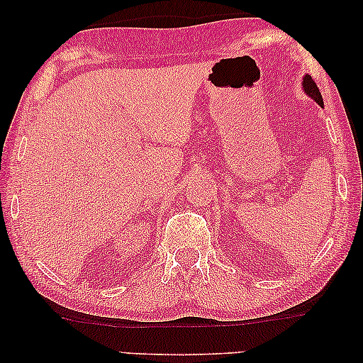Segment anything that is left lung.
<instances>
[{
  "label": "left lung",
  "instance_id": "left-lung-1",
  "mask_svg": "<svg viewBox=\"0 0 363 363\" xmlns=\"http://www.w3.org/2000/svg\"><path fill=\"white\" fill-rule=\"evenodd\" d=\"M302 87H304V92L307 94V96H309L311 99H314L319 106H324V101H322L319 87H317L314 79H312L311 76H307V74L304 76V79H302Z\"/></svg>",
  "mask_w": 363,
  "mask_h": 363
}]
</instances>
